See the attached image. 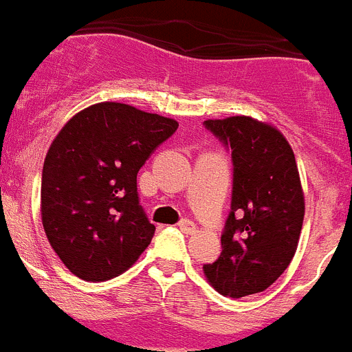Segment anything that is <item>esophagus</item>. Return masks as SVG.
<instances>
[{
	"label": "esophagus",
	"instance_id": "1",
	"mask_svg": "<svg viewBox=\"0 0 352 352\" xmlns=\"http://www.w3.org/2000/svg\"><path fill=\"white\" fill-rule=\"evenodd\" d=\"M178 227L182 228L183 232H186V234H193V232H195V223L190 220H182L178 223Z\"/></svg>",
	"mask_w": 352,
	"mask_h": 352
}]
</instances>
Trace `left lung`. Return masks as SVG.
<instances>
[{
	"instance_id": "obj_1",
	"label": "left lung",
	"mask_w": 352,
	"mask_h": 352,
	"mask_svg": "<svg viewBox=\"0 0 352 352\" xmlns=\"http://www.w3.org/2000/svg\"><path fill=\"white\" fill-rule=\"evenodd\" d=\"M204 125L230 148L234 166L221 254L204 274L221 295L241 298L269 288L295 256L304 190L295 153L276 127L244 115Z\"/></svg>"
}]
</instances>
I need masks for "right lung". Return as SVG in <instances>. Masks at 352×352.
Masks as SVG:
<instances>
[{
  "label": "right lung",
  "mask_w": 352,
  "mask_h": 352,
  "mask_svg": "<svg viewBox=\"0 0 352 352\" xmlns=\"http://www.w3.org/2000/svg\"><path fill=\"white\" fill-rule=\"evenodd\" d=\"M178 122L122 102L82 109L59 131L41 174L45 234L69 272L106 281L134 265L155 225L138 197V170Z\"/></svg>",
  "instance_id": "1"
}]
</instances>
